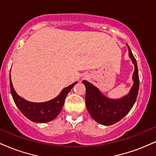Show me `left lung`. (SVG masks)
Segmentation results:
<instances>
[{"mask_svg":"<svg viewBox=\"0 0 156 156\" xmlns=\"http://www.w3.org/2000/svg\"><path fill=\"white\" fill-rule=\"evenodd\" d=\"M129 56L135 66L133 74V85L130 92L120 99L114 100L103 95L97 87L87 80H83L86 87V105L87 110L97 122L103 125H112L121 120L130 112L136 100L139 87V78L136 60L129 46Z\"/></svg>","mask_w":156,"mask_h":156,"instance_id":"left-lung-1","label":"left lung"}]
</instances>
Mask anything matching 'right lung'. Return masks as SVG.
Masks as SVG:
<instances>
[{
  "label": "right lung",
  "mask_w": 156,
  "mask_h": 156,
  "mask_svg": "<svg viewBox=\"0 0 156 156\" xmlns=\"http://www.w3.org/2000/svg\"><path fill=\"white\" fill-rule=\"evenodd\" d=\"M9 79L11 94L17 108L25 117L31 121L37 123L48 122L54 119L62 110L67 94L77 83L76 81L62 89L60 94L51 101L43 103H33L26 101L20 97L14 89L11 76Z\"/></svg>",
  "instance_id": "add662e5"
}]
</instances>
